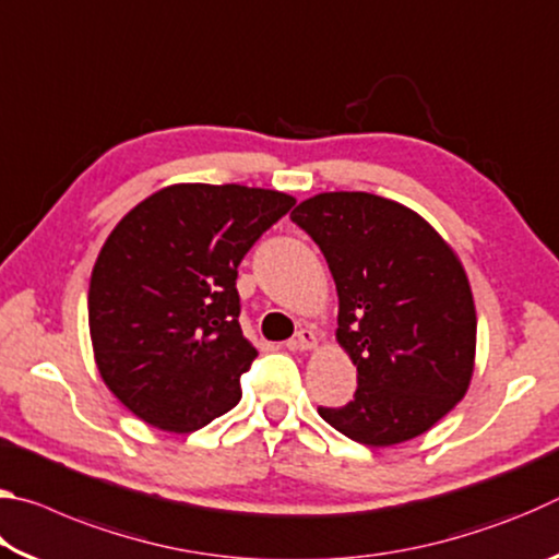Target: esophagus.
Wrapping results in <instances>:
<instances>
[{
    "instance_id": "obj_1",
    "label": "esophagus",
    "mask_w": 559,
    "mask_h": 559,
    "mask_svg": "<svg viewBox=\"0 0 559 559\" xmlns=\"http://www.w3.org/2000/svg\"><path fill=\"white\" fill-rule=\"evenodd\" d=\"M316 345H318V340H316L313 330H300V333L288 343V347L298 349V353H308V349H313Z\"/></svg>"
}]
</instances>
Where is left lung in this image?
<instances>
[{
  "mask_svg": "<svg viewBox=\"0 0 559 559\" xmlns=\"http://www.w3.org/2000/svg\"><path fill=\"white\" fill-rule=\"evenodd\" d=\"M290 219L310 234L337 288L335 337L357 365L355 400L318 414L365 447L429 431L468 392L476 306L463 263L409 206L323 192Z\"/></svg>",
  "mask_w": 559,
  "mask_h": 559,
  "instance_id": "left-lung-1",
  "label": "left lung"
}]
</instances>
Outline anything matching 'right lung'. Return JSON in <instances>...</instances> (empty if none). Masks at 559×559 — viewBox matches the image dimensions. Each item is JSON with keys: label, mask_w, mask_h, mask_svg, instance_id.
<instances>
[{"label": "right lung", "mask_w": 559, "mask_h": 559, "mask_svg": "<svg viewBox=\"0 0 559 559\" xmlns=\"http://www.w3.org/2000/svg\"><path fill=\"white\" fill-rule=\"evenodd\" d=\"M293 204L276 189L182 182L110 231L88 288L93 357L150 427L189 433L239 404L259 353L239 325L236 269Z\"/></svg>", "instance_id": "right-lung-1"}]
</instances>
